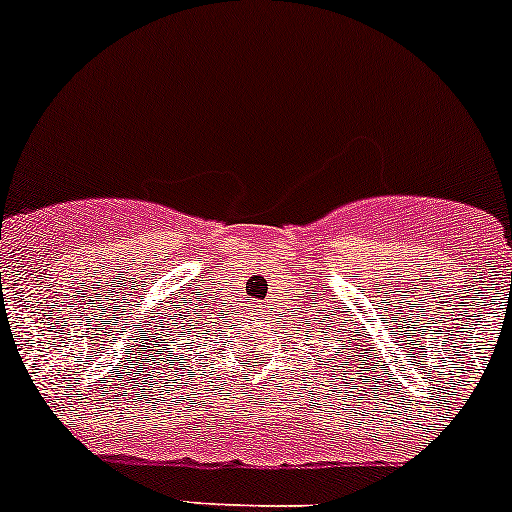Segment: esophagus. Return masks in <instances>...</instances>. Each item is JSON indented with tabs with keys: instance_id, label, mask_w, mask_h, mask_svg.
I'll list each match as a JSON object with an SVG mask.
<instances>
[{
	"instance_id": "obj_1",
	"label": "esophagus",
	"mask_w": 512,
	"mask_h": 512,
	"mask_svg": "<svg viewBox=\"0 0 512 512\" xmlns=\"http://www.w3.org/2000/svg\"><path fill=\"white\" fill-rule=\"evenodd\" d=\"M255 311H257V313H260V311H262V308H255Z\"/></svg>"
}]
</instances>
